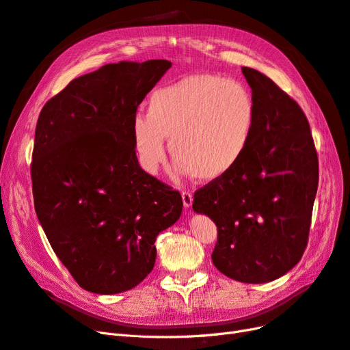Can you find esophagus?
<instances>
[{
	"label": "esophagus",
	"mask_w": 350,
	"mask_h": 350,
	"mask_svg": "<svg viewBox=\"0 0 350 350\" xmlns=\"http://www.w3.org/2000/svg\"><path fill=\"white\" fill-rule=\"evenodd\" d=\"M193 193L191 191H183V203L184 206L188 208L193 206Z\"/></svg>",
	"instance_id": "1"
}]
</instances>
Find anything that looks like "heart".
Segmentation results:
<instances>
[{
    "label": "heart",
    "mask_w": 350,
    "mask_h": 350,
    "mask_svg": "<svg viewBox=\"0 0 350 350\" xmlns=\"http://www.w3.org/2000/svg\"><path fill=\"white\" fill-rule=\"evenodd\" d=\"M256 125V100L245 83L201 72L154 90L147 113L133 116L131 139L144 172L156 174L165 161L166 137L175 171L208 183L234 171Z\"/></svg>",
    "instance_id": "heart-1"
}]
</instances>
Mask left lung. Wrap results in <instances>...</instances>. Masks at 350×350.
<instances>
[{
    "label": "left lung",
    "instance_id": "obj_1",
    "mask_svg": "<svg viewBox=\"0 0 350 350\" xmlns=\"http://www.w3.org/2000/svg\"><path fill=\"white\" fill-rule=\"evenodd\" d=\"M257 125L242 161L194 193L193 208L217 226L211 260L242 283L282 278L308 243L319 157L301 107L262 72L242 67Z\"/></svg>",
    "mask_w": 350,
    "mask_h": 350
}]
</instances>
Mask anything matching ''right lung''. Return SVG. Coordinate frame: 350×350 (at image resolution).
Masks as SVG:
<instances>
[{
  "label": "right lung",
  "instance_id": "obj_1",
  "mask_svg": "<svg viewBox=\"0 0 350 350\" xmlns=\"http://www.w3.org/2000/svg\"><path fill=\"white\" fill-rule=\"evenodd\" d=\"M121 61L74 79L42 108L31 156L39 224L80 288L130 291L156 261V237L183 213V197L144 172L131 121L171 68Z\"/></svg>",
  "mask_w": 350,
  "mask_h": 350
}]
</instances>
